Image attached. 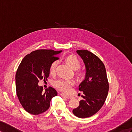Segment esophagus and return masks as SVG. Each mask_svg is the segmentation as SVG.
Here are the masks:
<instances>
[{
  "label": "esophagus",
  "instance_id": "obj_1",
  "mask_svg": "<svg viewBox=\"0 0 132 132\" xmlns=\"http://www.w3.org/2000/svg\"><path fill=\"white\" fill-rule=\"evenodd\" d=\"M61 96H63V97H66V98H67V99H70L72 98V96L68 95H66V94H63V93H61Z\"/></svg>",
  "mask_w": 132,
  "mask_h": 132
}]
</instances>
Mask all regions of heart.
Listing matches in <instances>:
<instances>
[{
	"label": "heart",
	"instance_id": "obj_1",
	"mask_svg": "<svg viewBox=\"0 0 132 132\" xmlns=\"http://www.w3.org/2000/svg\"><path fill=\"white\" fill-rule=\"evenodd\" d=\"M66 61L69 65H70L74 70L78 69L80 67V62L76 57L73 56H69L66 59ZM59 61L56 60L53 61L50 66V71L51 74H54L56 72L57 65H59ZM75 85L73 80H66L63 79H60L53 82V86L56 89H59L63 92H67L71 88Z\"/></svg>",
	"mask_w": 132,
	"mask_h": 132
}]
</instances>
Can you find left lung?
<instances>
[{
	"instance_id": "8db88e82",
	"label": "left lung",
	"mask_w": 132,
	"mask_h": 132,
	"mask_svg": "<svg viewBox=\"0 0 132 132\" xmlns=\"http://www.w3.org/2000/svg\"><path fill=\"white\" fill-rule=\"evenodd\" d=\"M86 68L85 77L79 86L83 100L73 114L80 118L93 116L103 106L109 90L105 67L98 57L87 50H77Z\"/></svg>"
}]
</instances>
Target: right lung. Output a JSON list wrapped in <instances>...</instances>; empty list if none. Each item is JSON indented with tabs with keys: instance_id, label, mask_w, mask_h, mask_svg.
Returning <instances> with one entry per match:
<instances>
[{
	"instance_id": "add662e5",
	"label": "right lung",
	"mask_w": 132,
	"mask_h": 132,
	"mask_svg": "<svg viewBox=\"0 0 132 132\" xmlns=\"http://www.w3.org/2000/svg\"><path fill=\"white\" fill-rule=\"evenodd\" d=\"M62 51L38 50L26 55L22 60L15 75L16 92L18 98L26 111L38 115L48 109L57 91L52 87L46 89L38 85L39 80H47L51 63L59 58Z\"/></svg>"
}]
</instances>
